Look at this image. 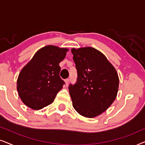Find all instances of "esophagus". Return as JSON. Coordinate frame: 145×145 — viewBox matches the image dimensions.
Here are the masks:
<instances>
[{
  "mask_svg": "<svg viewBox=\"0 0 145 145\" xmlns=\"http://www.w3.org/2000/svg\"><path fill=\"white\" fill-rule=\"evenodd\" d=\"M65 84H66V85H67H67H68V84H69V82H70V80H69V78H67V79H66V80H65Z\"/></svg>",
  "mask_w": 145,
  "mask_h": 145,
  "instance_id": "esophagus-1",
  "label": "esophagus"
}]
</instances>
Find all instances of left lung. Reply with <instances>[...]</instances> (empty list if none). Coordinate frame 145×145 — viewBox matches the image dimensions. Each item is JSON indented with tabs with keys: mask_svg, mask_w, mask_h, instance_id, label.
<instances>
[{
	"mask_svg": "<svg viewBox=\"0 0 145 145\" xmlns=\"http://www.w3.org/2000/svg\"><path fill=\"white\" fill-rule=\"evenodd\" d=\"M78 78L69 86L74 110L81 116L93 118L107 110L116 98L118 72L106 56L91 47L71 49Z\"/></svg>",
	"mask_w": 145,
	"mask_h": 145,
	"instance_id": "1",
	"label": "left lung"
}]
</instances>
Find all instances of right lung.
I'll return each instance as SVG.
<instances>
[{
	"label": "right lung",
	"instance_id": "1",
	"mask_svg": "<svg viewBox=\"0 0 145 145\" xmlns=\"http://www.w3.org/2000/svg\"><path fill=\"white\" fill-rule=\"evenodd\" d=\"M68 51L47 45L39 49L23 67L18 77L17 90L25 106L38 110L53 102L65 84L59 76V63Z\"/></svg>",
	"mask_w": 145,
	"mask_h": 145
}]
</instances>
